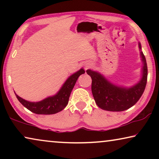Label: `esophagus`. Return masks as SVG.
Here are the masks:
<instances>
[{"label":"esophagus","instance_id":"34e87169","mask_svg":"<svg viewBox=\"0 0 159 159\" xmlns=\"http://www.w3.org/2000/svg\"><path fill=\"white\" fill-rule=\"evenodd\" d=\"M85 66V69H88V67H90V64H86L85 66Z\"/></svg>","mask_w":159,"mask_h":159}]
</instances>
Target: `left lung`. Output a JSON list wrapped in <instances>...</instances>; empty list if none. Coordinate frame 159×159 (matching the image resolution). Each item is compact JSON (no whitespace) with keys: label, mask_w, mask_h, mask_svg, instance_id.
<instances>
[{"label":"left lung","mask_w":159,"mask_h":159,"mask_svg":"<svg viewBox=\"0 0 159 159\" xmlns=\"http://www.w3.org/2000/svg\"><path fill=\"white\" fill-rule=\"evenodd\" d=\"M141 61L143 63L140 80L131 87L119 85L111 82L97 71L88 69L86 72L92 79V93L99 108L108 111H123L131 108L139 101L147 83L148 68L144 54L138 42Z\"/></svg>","instance_id":"left-lung-1"}]
</instances>
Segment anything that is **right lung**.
Instances as JSON below:
<instances>
[{"label": "right lung", "instance_id": "obj_1", "mask_svg": "<svg viewBox=\"0 0 159 159\" xmlns=\"http://www.w3.org/2000/svg\"><path fill=\"white\" fill-rule=\"evenodd\" d=\"M84 69L81 68L79 71H76L71 76H69L60 90L52 96L47 97L46 98L38 102L28 101L16 95L19 101L27 108L30 111L37 114H54L61 111L66 107L69 102L71 90L75 85L76 82L80 75L84 74Z\"/></svg>", "mask_w": 159, "mask_h": 159}]
</instances>
